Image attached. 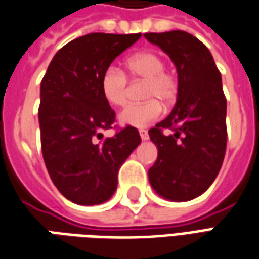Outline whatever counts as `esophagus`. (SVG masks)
I'll use <instances>...</instances> for the list:
<instances>
[{"label":"esophagus","mask_w":259,"mask_h":259,"mask_svg":"<svg viewBox=\"0 0 259 259\" xmlns=\"http://www.w3.org/2000/svg\"><path fill=\"white\" fill-rule=\"evenodd\" d=\"M139 135H141V138L144 139V141L149 138V134H148V131H146L145 128H141V130H139Z\"/></svg>","instance_id":"esophagus-1"}]
</instances>
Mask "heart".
<instances>
[{"label": "heart", "instance_id": "heart-1", "mask_svg": "<svg viewBox=\"0 0 259 259\" xmlns=\"http://www.w3.org/2000/svg\"><path fill=\"white\" fill-rule=\"evenodd\" d=\"M125 74L115 67L104 69L100 78V88L104 99L111 106L122 107L128 102V78L144 80V103L130 104L122 110L118 118L122 124L145 126L162 114V104H171L179 95L177 74L164 67V58L157 51L145 50L130 56L124 62Z\"/></svg>", "mask_w": 259, "mask_h": 259}]
</instances>
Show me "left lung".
Here are the masks:
<instances>
[{
  "label": "left lung",
  "instance_id": "8db88e82",
  "mask_svg": "<svg viewBox=\"0 0 259 259\" xmlns=\"http://www.w3.org/2000/svg\"><path fill=\"white\" fill-rule=\"evenodd\" d=\"M173 60L179 74L177 103L149 130L157 159L149 168L155 191L190 201L209 188L222 167L227 144L226 96L208 47L184 30L145 33ZM164 129L174 131L167 136Z\"/></svg>",
  "mask_w": 259,
  "mask_h": 259
}]
</instances>
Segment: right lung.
Wrapping results in <instances>:
<instances>
[{"mask_svg":"<svg viewBox=\"0 0 259 259\" xmlns=\"http://www.w3.org/2000/svg\"><path fill=\"white\" fill-rule=\"evenodd\" d=\"M141 33H89L57 51L40 86L41 152L53 183L79 205L106 202L117 188V173L139 144L133 125L113 126L115 111L104 99L106 68L139 40ZM114 127L111 139L101 134Z\"/></svg>","mask_w":259,"mask_h":259,"instance_id":"right-lung-1","label":"right lung"}]
</instances>
